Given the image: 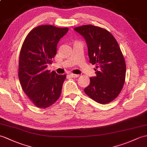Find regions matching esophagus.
Instances as JSON below:
<instances>
[{"mask_svg": "<svg viewBox=\"0 0 147 147\" xmlns=\"http://www.w3.org/2000/svg\"><path fill=\"white\" fill-rule=\"evenodd\" d=\"M69 75H70V76L72 78H78L80 76L79 74H73V73H70Z\"/></svg>", "mask_w": 147, "mask_h": 147, "instance_id": "34e87169", "label": "esophagus"}]
</instances>
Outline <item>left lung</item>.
<instances>
[{
  "label": "left lung",
  "mask_w": 147,
  "mask_h": 147,
  "mask_svg": "<svg viewBox=\"0 0 147 147\" xmlns=\"http://www.w3.org/2000/svg\"><path fill=\"white\" fill-rule=\"evenodd\" d=\"M74 29L86 40L90 63L96 65V76L90 78L84 93L99 103H110L120 93L125 81L126 63L120 47L105 29L88 24Z\"/></svg>",
  "instance_id": "8db88e82"
}]
</instances>
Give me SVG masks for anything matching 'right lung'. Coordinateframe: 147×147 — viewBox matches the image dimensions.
<instances>
[{
    "label": "right lung",
    "mask_w": 147,
    "mask_h": 147,
    "mask_svg": "<svg viewBox=\"0 0 147 147\" xmlns=\"http://www.w3.org/2000/svg\"><path fill=\"white\" fill-rule=\"evenodd\" d=\"M67 27L42 25L27 35L20 49L19 78L23 91L36 107L46 108L59 98L66 74L47 69L56 54L59 39Z\"/></svg>",
    "instance_id": "1"
}]
</instances>
